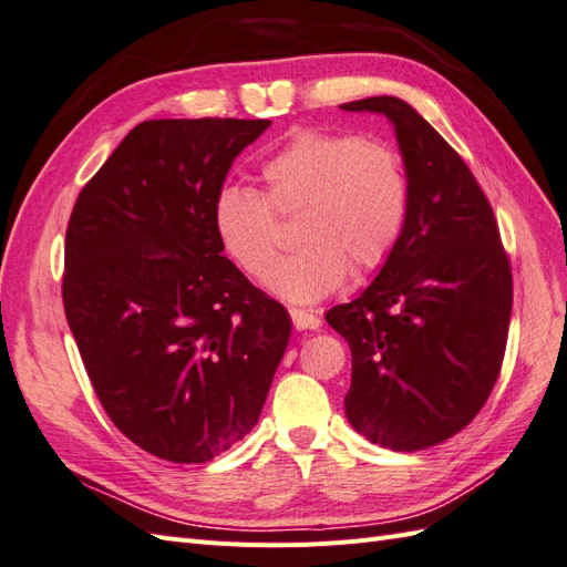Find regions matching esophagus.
Returning a JSON list of instances; mask_svg holds the SVG:
<instances>
[{
  "instance_id": "34e87169",
  "label": "esophagus",
  "mask_w": 567,
  "mask_h": 567,
  "mask_svg": "<svg viewBox=\"0 0 567 567\" xmlns=\"http://www.w3.org/2000/svg\"><path fill=\"white\" fill-rule=\"evenodd\" d=\"M289 316H292V323H295L297 330H316V328H321V318L309 313V311L289 309Z\"/></svg>"
}]
</instances>
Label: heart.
<instances>
[{"mask_svg": "<svg viewBox=\"0 0 567 567\" xmlns=\"http://www.w3.org/2000/svg\"><path fill=\"white\" fill-rule=\"evenodd\" d=\"M266 194L229 184L215 198L213 225L223 249L264 280L277 255L274 210L298 215L300 249L268 278L295 303L336 292L347 275L381 268L410 215V174L395 145L359 134L301 128L264 165Z\"/></svg>", "mask_w": 567, "mask_h": 567, "instance_id": "b5f03b06", "label": "heart"}]
</instances>
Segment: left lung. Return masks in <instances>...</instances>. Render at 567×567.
<instances>
[{
	"instance_id": "1",
	"label": "left lung",
	"mask_w": 567,
	"mask_h": 567,
	"mask_svg": "<svg viewBox=\"0 0 567 567\" xmlns=\"http://www.w3.org/2000/svg\"><path fill=\"white\" fill-rule=\"evenodd\" d=\"M383 114L410 174V215L395 251L354 301L326 313L350 344L344 414L400 453L447 441L498 381L513 272L491 203L464 159L393 95L340 105Z\"/></svg>"
}]
</instances>
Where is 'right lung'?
Segmentation results:
<instances>
[{
	"label": "right lung",
	"instance_id": "obj_1",
	"mask_svg": "<svg viewBox=\"0 0 567 567\" xmlns=\"http://www.w3.org/2000/svg\"><path fill=\"white\" fill-rule=\"evenodd\" d=\"M270 120H151L81 188L64 311L107 416L159 460L200 464L249 433L292 321L223 256L213 206Z\"/></svg>",
	"mask_w": 567,
	"mask_h": 567
}]
</instances>
